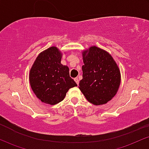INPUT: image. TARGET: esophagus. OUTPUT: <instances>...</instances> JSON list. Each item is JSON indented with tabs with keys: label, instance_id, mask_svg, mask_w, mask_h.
<instances>
[{
	"label": "esophagus",
	"instance_id": "obj_1",
	"mask_svg": "<svg viewBox=\"0 0 149 149\" xmlns=\"http://www.w3.org/2000/svg\"><path fill=\"white\" fill-rule=\"evenodd\" d=\"M74 81L77 83V84L79 85V79L78 78H74Z\"/></svg>",
	"mask_w": 149,
	"mask_h": 149
}]
</instances>
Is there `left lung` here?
<instances>
[{
	"instance_id": "1",
	"label": "left lung",
	"mask_w": 149,
	"mask_h": 149,
	"mask_svg": "<svg viewBox=\"0 0 149 149\" xmlns=\"http://www.w3.org/2000/svg\"><path fill=\"white\" fill-rule=\"evenodd\" d=\"M83 79L79 88L89 102L106 104L116 94L120 84V70L106 51L95 46L82 52Z\"/></svg>"
}]
</instances>
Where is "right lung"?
Masks as SVG:
<instances>
[{"label":"right lung","mask_w":149,"mask_h":149,"mask_svg":"<svg viewBox=\"0 0 149 149\" xmlns=\"http://www.w3.org/2000/svg\"><path fill=\"white\" fill-rule=\"evenodd\" d=\"M61 58L57 47H49L38 55L30 70V84L35 95L51 105L61 102L68 90L77 86L70 77L69 68L61 64Z\"/></svg>","instance_id":"1"}]
</instances>
